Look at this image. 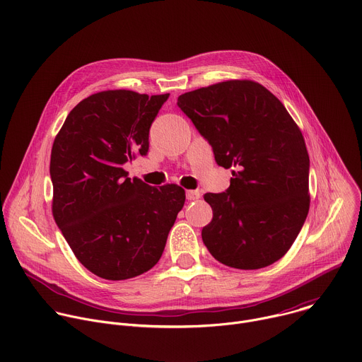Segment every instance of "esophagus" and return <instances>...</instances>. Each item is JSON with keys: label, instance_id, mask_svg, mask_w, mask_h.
I'll use <instances>...</instances> for the list:
<instances>
[{"label": "esophagus", "instance_id": "34e87169", "mask_svg": "<svg viewBox=\"0 0 362 362\" xmlns=\"http://www.w3.org/2000/svg\"><path fill=\"white\" fill-rule=\"evenodd\" d=\"M186 197L187 200H197L200 197L199 190H186Z\"/></svg>", "mask_w": 362, "mask_h": 362}]
</instances>
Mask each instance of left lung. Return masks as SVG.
Listing matches in <instances>:
<instances>
[{
  "instance_id": "8db88e82",
  "label": "left lung",
  "mask_w": 362,
  "mask_h": 362,
  "mask_svg": "<svg viewBox=\"0 0 362 362\" xmlns=\"http://www.w3.org/2000/svg\"><path fill=\"white\" fill-rule=\"evenodd\" d=\"M177 106L233 168L223 193H206L214 218L202 229L216 261L261 269L289 250L309 211V156L282 103L253 80H228L179 95Z\"/></svg>"
}]
</instances>
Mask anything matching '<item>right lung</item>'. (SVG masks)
Returning <instances> with one entry per match:
<instances>
[{
	"instance_id": "1",
	"label": "right lung",
	"mask_w": 362,
	"mask_h": 362,
	"mask_svg": "<svg viewBox=\"0 0 362 362\" xmlns=\"http://www.w3.org/2000/svg\"><path fill=\"white\" fill-rule=\"evenodd\" d=\"M169 93L88 95L69 113L51 148L53 216L83 267L109 281L151 269L185 204V189L127 177L123 165L148 150V130Z\"/></svg>"
}]
</instances>
